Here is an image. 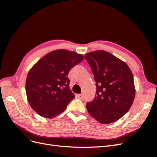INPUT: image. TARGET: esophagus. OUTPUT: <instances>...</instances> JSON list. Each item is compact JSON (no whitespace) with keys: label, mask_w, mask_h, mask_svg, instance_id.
Masks as SVG:
<instances>
[{"label":"esophagus","mask_w":157,"mask_h":157,"mask_svg":"<svg viewBox=\"0 0 157 157\" xmlns=\"http://www.w3.org/2000/svg\"><path fill=\"white\" fill-rule=\"evenodd\" d=\"M77 96L78 97V98H79V99H83V96H82V94H78V95H77Z\"/></svg>","instance_id":"34e87169"}]
</instances>
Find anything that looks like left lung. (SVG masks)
<instances>
[{"mask_svg": "<svg viewBox=\"0 0 157 157\" xmlns=\"http://www.w3.org/2000/svg\"><path fill=\"white\" fill-rule=\"evenodd\" d=\"M94 76L96 92L86 103L89 114L101 124L119 120L130 109L136 90L134 77L124 61L109 52L97 50L84 56Z\"/></svg>", "mask_w": 157, "mask_h": 157, "instance_id": "1", "label": "left lung"}]
</instances>
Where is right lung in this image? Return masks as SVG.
Instances as JSON below:
<instances>
[{"instance_id":"obj_1","label":"right lung","mask_w":157,"mask_h":157,"mask_svg":"<svg viewBox=\"0 0 157 157\" xmlns=\"http://www.w3.org/2000/svg\"><path fill=\"white\" fill-rule=\"evenodd\" d=\"M84 59L82 54L64 49L47 54L27 74L25 90L28 102L42 117L53 118L63 112L75 98L69 88V71Z\"/></svg>"}]
</instances>
